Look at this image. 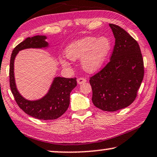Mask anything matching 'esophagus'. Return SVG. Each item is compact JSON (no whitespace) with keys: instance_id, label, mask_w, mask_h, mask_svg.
<instances>
[{"instance_id":"obj_1","label":"esophagus","mask_w":157,"mask_h":157,"mask_svg":"<svg viewBox=\"0 0 157 157\" xmlns=\"http://www.w3.org/2000/svg\"><path fill=\"white\" fill-rule=\"evenodd\" d=\"M87 82V80L84 77H79L78 79H77V84L78 85H80V84H82V83H85Z\"/></svg>"}]
</instances>
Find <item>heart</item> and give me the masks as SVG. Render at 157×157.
<instances>
[{"label": "heart", "mask_w": 157, "mask_h": 157, "mask_svg": "<svg viewBox=\"0 0 157 157\" xmlns=\"http://www.w3.org/2000/svg\"><path fill=\"white\" fill-rule=\"evenodd\" d=\"M109 38L102 36H87L68 45L64 53L70 59H82V66L85 71L93 72L101 67L111 49ZM62 65L67 67L69 62L62 60Z\"/></svg>", "instance_id": "1"}]
</instances>
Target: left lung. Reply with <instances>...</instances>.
Wrapping results in <instances>:
<instances>
[{
    "mask_svg": "<svg viewBox=\"0 0 157 157\" xmlns=\"http://www.w3.org/2000/svg\"><path fill=\"white\" fill-rule=\"evenodd\" d=\"M115 45L110 61L90 77L94 105L116 111L134 101L144 75V59L136 41L124 29L110 24Z\"/></svg>",
    "mask_w": 157,
    "mask_h": 157,
    "instance_id": "obj_1",
    "label": "left lung"
}]
</instances>
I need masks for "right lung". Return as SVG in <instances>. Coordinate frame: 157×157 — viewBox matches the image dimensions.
Instances as JSON below:
<instances>
[{"label":"right lung","instance_id":"right-lung-1","mask_svg":"<svg viewBox=\"0 0 157 157\" xmlns=\"http://www.w3.org/2000/svg\"><path fill=\"white\" fill-rule=\"evenodd\" d=\"M44 36L28 37L18 44L12 52L10 61L9 82L11 93L21 109L33 118L40 120H54L62 116L70 105V93L77 86V78H54L49 92L39 100L30 101L24 99L18 93L15 84L13 63L16 54L21 50L29 48H42L48 46Z\"/></svg>","mask_w":157,"mask_h":157}]
</instances>
